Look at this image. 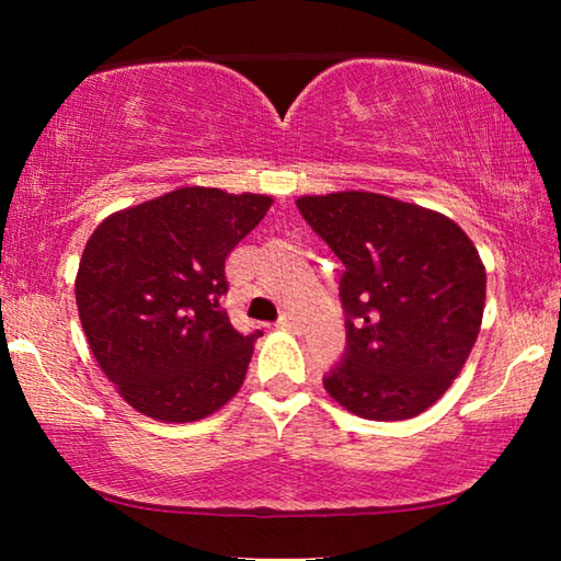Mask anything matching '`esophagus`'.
<instances>
[{
    "label": "esophagus",
    "mask_w": 561,
    "mask_h": 561,
    "mask_svg": "<svg viewBox=\"0 0 561 561\" xmlns=\"http://www.w3.org/2000/svg\"><path fill=\"white\" fill-rule=\"evenodd\" d=\"M279 329H287V331H299L301 329V321L294 317V314H284L282 319H279V324H277Z\"/></svg>",
    "instance_id": "esophagus-1"
}]
</instances>
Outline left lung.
Instances as JSON below:
<instances>
[{
  "instance_id": "left-lung-1",
  "label": "left lung",
  "mask_w": 561,
  "mask_h": 561,
  "mask_svg": "<svg viewBox=\"0 0 561 561\" xmlns=\"http://www.w3.org/2000/svg\"><path fill=\"white\" fill-rule=\"evenodd\" d=\"M344 262L348 346L327 393L366 421H408L440 401L480 334L485 264L443 213L344 190L297 201Z\"/></svg>"
}]
</instances>
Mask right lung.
I'll use <instances>...</instances> for the list:
<instances>
[{"label": "right lung", "mask_w": 561, "mask_h": 561, "mask_svg": "<svg viewBox=\"0 0 561 561\" xmlns=\"http://www.w3.org/2000/svg\"><path fill=\"white\" fill-rule=\"evenodd\" d=\"M274 197L178 187L108 215L83 247L76 307L101 371L160 423L213 415L240 391L254 341L222 309L225 260Z\"/></svg>", "instance_id": "1"}]
</instances>
